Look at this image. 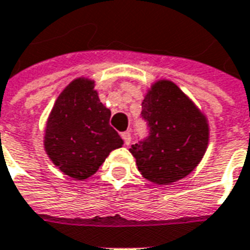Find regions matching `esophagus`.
I'll use <instances>...</instances> for the list:
<instances>
[{
  "label": "esophagus",
  "mask_w": 250,
  "mask_h": 250,
  "mask_svg": "<svg viewBox=\"0 0 250 250\" xmlns=\"http://www.w3.org/2000/svg\"><path fill=\"white\" fill-rule=\"evenodd\" d=\"M122 139L125 140V146H128L131 143V134L130 131H125V132H122Z\"/></svg>",
  "instance_id": "esophagus-1"
}]
</instances>
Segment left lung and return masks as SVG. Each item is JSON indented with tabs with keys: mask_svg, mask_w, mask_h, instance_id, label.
Instances as JSON below:
<instances>
[{
	"mask_svg": "<svg viewBox=\"0 0 250 250\" xmlns=\"http://www.w3.org/2000/svg\"><path fill=\"white\" fill-rule=\"evenodd\" d=\"M149 136L130 152L144 179L168 186L195 169L209 142V125L203 111L168 79L151 84L142 103Z\"/></svg>",
	"mask_w": 250,
	"mask_h": 250,
	"instance_id": "left-lung-1",
	"label": "left lung"
}]
</instances>
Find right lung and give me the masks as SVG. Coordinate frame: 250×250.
<instances>
[{"instance_id": "add662e5", "label": "right lung", "mask_w": 250, "mask_h": 250, "mask_svg": "<svg viewBox=\"0 0 250 250\" xmlns=\"http://www.w3.org/2000/svg\"><path fill=\"white\" fill-rule=\"evenodd\" d=\"M111 111L98 97L95 81L74 79L59 94L46 122L43 147L64 175L84 180L123 140L110 125Z\"/></svg>"}]
</instances>
